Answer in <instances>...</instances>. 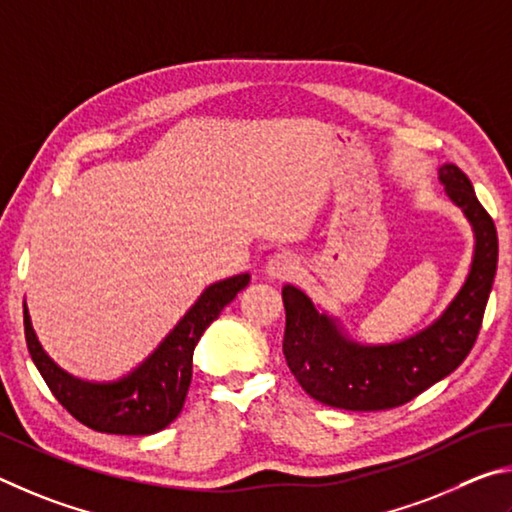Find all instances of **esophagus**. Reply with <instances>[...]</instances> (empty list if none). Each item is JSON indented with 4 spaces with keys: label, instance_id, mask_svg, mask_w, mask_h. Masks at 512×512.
<instances>
[{
    "label": "esophagus",
    "instance_id": "obj_1",
    "mask_svg": "<svg viewBox=\"0 0 512 512\" xmlns=\"http://www.w3.org/2000/svg\"><path fill=\"white\" fill-rule=\"evenodd\" d=\"M297 272H299V258L297 254H292V251L274 254L265 265V274L270 276L272 281H288Z\"/></svg>",
    "mask_w": 512,
    "mask_h": 512
}]
</instances>
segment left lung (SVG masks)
I'll return each mask as SVG.
<instances>
[{"label": "left lung", "mask_w": 512, "mask_h": 512, "mask_svg": "<svg viewBox=\"0 0 512 512\" xmlns=\"http://www.w3.org/2000/svg\"><path fill=\"white\" fill-rule=\"evenodd\" d=\"M438 182L470 222L474 251L461 290L432 324L398 342L362 344L306 292L283 288V355L310 398L348 411L400 407L447 378L472 351L497 274V229L459 166L443 164Z\"/></svg>", "instance_id": "1"}]
</instances>
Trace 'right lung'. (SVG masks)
I'll use <instances>...</instances> for the list:
<instances>
[{"instance_id":"obj_1","label":"right lung","mask_w":512,"mask_h":512,"mask_svg":"<svg viewBox=\"0 0 512 512\" xmlns=\"http://www.w3.org/2000/svg\"><path fill=\"white\" fill-rule=\"evenodd\" d=\"M249 279V274H238L211 283L155 351L116 380H83L53 362L35 335L24 301L26 346L53 396L80 423L105 434H157L184 407L193 375V351L202 333L247 288Z\"/></svg>"}]
</instances>
